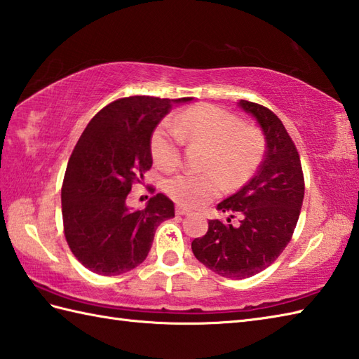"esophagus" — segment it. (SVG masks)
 <instances>
[{"instance_id": "obj_1", "label": "esophagus", "mask_w": 359, "mask_h": 359, "mask_svg": "<svg viewBox=\"0 0 359 359\" xmlns=\"http://www.w3.org/2000/svg\"><path fill=\"white\" fill-rule=\"evenodd\" d=\"M189 212H191V210L187 207H182V205H179V207L175 208V215L177 216H187V215H189Z\"/></svg>"}]
</instances>
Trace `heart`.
I'll return each instance as SVG.
<instances>
[{
	"mask_svg": "<svg viewBox=\"0 0 359 359\" xmlns=\"http://www.w3.org/2000/svg\"><path fill=\"white\" fill-rule=\"evenodd\" d=\"M210 144L207 172L187 171L168 180L166 193L180 205L197 207L215 199L228 184L238 187L253 175L264 154V140L256 129L243 128L234 114L212 104H201L182 112L174 121L160 125L151 139V152L163 170L180 163L184 142ZM223 173L220 175L215 170Z\"/></svg>",
	"mask_w": 359,
	"mask_h": 359,
	"instance_id": "heart-1",
	"label": "heart"
}]
</instances>
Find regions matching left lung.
I'll use <instances>...</instances> for the list:
<instances>
[{"label": "left lung", "mask_w": 359, "mask_h": 359, "mask_svg": "<svg viewBox=\"0 0 359 359\" xmlns=\"http://www.w3.org/2000/svg\"><path fill=\"white\" fill-rule=\"evenodd\" d=\"M261 128L265 154L257 172L239 191L217 205L222 212L239 216V225L210 220L203 238L191 248L210 270L224 278L243 279L270 266L292 239L304 201L299 154L282 121L261 104L239 100Z\"/></svg>", "instance_id": "1"}]
</instances>
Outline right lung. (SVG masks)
Wrapping results in <instances>:
<instances>
[{
  "instance_id": "1",
  "label": "right lung",
  "mask_w": 359,
  "mask_h": 359,
  "mask_svg": "<svg viewBox=\"0 0 359 359\" xmlns=\"http://www.w3.org/2000/svg\"><path fill=\"white\" fill-rule=\"evenodd\" d=\"M157 97H126L89 121L74 148L62 188L67 245L88 270L117 276L147 259L156 228L174 217V203L162 193L143 211L126 197L152 165L151 137L174 104Z\"/></svg>"
}]
</instances>
